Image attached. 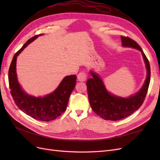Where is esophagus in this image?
<instances>
[{"label":"esophagus","instance_id":"1","mask_svg":"<svg viewBox=\"0 0 160 160\" xmlns=\"http://www.w3.org/2000/svg\"><path fill=\"white\" fill-rule=\"evenodd\" d=\"M88 78V75L85 72H81L77 75V79L79 81H85Z\"/></svg>","mask_w":160,"mask_h":160}]
</instances>
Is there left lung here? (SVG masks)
Listing matches in <instances>:
<instances>
[{
    "label": "left lung",
    "instance_id": "obj_1",
    "mask_svg": "<svg viewBox=\"0 0 160 160\" xmlns=\"http://www.w3.org/2000/svg\"><path fill=\"white\" fill-rule=\"evenodd\" d=\"M121 38L123 47L135 48L142 52L146 65L148 75L145 83L139 92L135 95L130 96L129 98H122L108 93L100 77L95 72H90L92 78L87 81L86 85L91 107L97 115L105 120H121L138 110L146 98L150 82L151 71L149 62L142 48L134 40L128 37L121 36Z\"/></svg>",
    "mask_w": 160,
    "mask_h": 160
}]
</instances>
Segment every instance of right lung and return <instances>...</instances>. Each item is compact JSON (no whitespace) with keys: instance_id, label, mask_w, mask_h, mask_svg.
Here are the masks:
<instances>
[{"instance_id":"right-lung-1","label":"right lung","mask_w":160,"mask_h":160,"mask_svg":"<svg viewBox=\"0 0 160 160\" xmlns=\"http://www.w3.org/2000/svg\"><path fill=\"white\" fill-rule=\"evenodd\" d=\"M40 35L41 34L29 38L14 54L8 70V83L12 99L19 109L33 119L49 122L57 118L66 110L69 97L76 85L77 76L72 75L65 77L52 93L43 98H35L24 92L17 81V57L29 43Z\"/></svg>"}]
</instances>
